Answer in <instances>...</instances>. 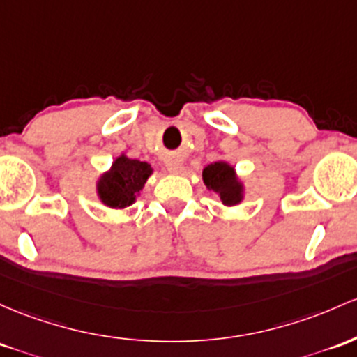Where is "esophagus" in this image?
<instances>
[{
  "label": "esophagus",
  "mask_w": 357,
  "mask_h": 357,
  "mask_svg": "<svg viewBox=\"0 0 357 357\" xmlns=\"http://www.w3.org/2000/svg\"><path fill=\"white\" fill-rule=\"evenodd\" d=\"M166 166L171 172H183V169H185V167H183L181 159L174 158V155H172V158H169V159H166Z\"/></svg>",
  "instance_id": "34e87169"
}]
</instances>
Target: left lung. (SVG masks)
Listing matches in <instances>:
<instances>
[{"label":"left lung","mask_w":357,"mask_h":357,"mask_svg":"<svg viewBox=\"0 0 357 357\" xmlns=\"http://www.w3.org/2000/svg\"><path fill=\"white\" fill-rule=\"evenodd\" d=\"M206 188L220 195L223 205H237L242 198V186L236 179L234 167L225 162H213L203 169Z\"/></svg>","instance_id":"1"}]
</instances>
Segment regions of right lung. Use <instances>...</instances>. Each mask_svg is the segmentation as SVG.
I'll return each mask as SVG.
<instances>
[{"label":"right lung","instance_id":"obj_1","mask_svg":"<svg viewBox=\"0 0 357 357\" xmlns=\"http://www.w3.org/2000/svg\"><path fill=\"white\" fill-rule=\"evenodd\" d=\"M151 172L152 169L147 162L120 155L113 162L109 172L100 179L98 193L101 202L112 208H125L132 205L135 202V195L146 185Z\"/></svg>","mask_w":357,"mask_h":357}]
</instances>
